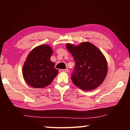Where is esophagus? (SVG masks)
Wrapping results in <instances>:
<instances>
[{
	"label": "esophagus",
	"instance_id": "obj_1",
	"mask_svg": "<svg viewBox=\"0 0 130 130\" xmlns=\"http://www.w3.org/2000/svg\"><path fill=\"white\" fill-rule=\"evenodd\" d=\"M59 71H60V72H66V73H67L69 70H68V69H60Z\"/></svg>",
	"mask_w": 130,
	"mask_h": 130
}]
</instances>
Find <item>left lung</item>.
Listing matches in <instances>:
<instances>
[{
    "label": "left lung",
    "mask_w": 130,
    "mask_h": 130,
    "mask_svg": "<svg viewBox=\"0 0 130 130\" xmlns=\"http://www.w3.org/2000/svg\"><path fill=\"white\" fill-rule=\"evenodd\" d=\"M66 47L75 61L71 79L74 85L85 91L95 89L106 77L107 62L102 52L88 42L75 46L67 43Z\"/></svg>",
    "instance_id": "obj_1"
}]
</instances>
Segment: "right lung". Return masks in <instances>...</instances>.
<instances>
[{"instance_id": "right-lung-1", "label": "right lung", "mask_w": 130, "mask_h": 130, "mask_svg": "<svg viewBox=\"0 0 130 130\" xmlns=\"http://www.w3.org/2000/svg\"><path fill=\"white\" fill-rule=\"evenodd\" d=\"M53 49L47 45H41L30 52L22 68L23 77L28 85L42 88L50 85L58 70L50 60Z\"/></svg>"}]
</instances>
